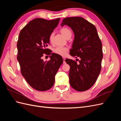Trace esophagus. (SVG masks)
Returning a JSON list of instances; mask_svg holds the SVG:
<instances>
[{
	"mask_svg": "<svg viewBox=\"0 0 121 121\" xmlns=\"http://www.w3.org/2000/svg\"><path fill=\"white\" fill-rule=\"evenodd\" d=\"M63 63L65 64V57H63Z\"/></svg>",
	"mask_w": 121,
	"mask_h": 121,
	"instance_id": "1",
	"label": "esophagus"
}]
</instances>
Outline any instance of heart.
<instances>
[{"label": "heart", "instance_id": "1", "mask_svg": "<svg viewBox=\"0 0 121 121\" xmlns=\"http://www.w3.org/2000/svg\"><path fill=\"white\" fill-rule=\"evenodd\" d=\"M60 32L65 37L68 39L69 37H70L72 35V32L69 29L66 27H63L60 29ZM53 38V34H51L49 37V40L50 42H52ZM68 50V48L66 47H60L58 46L56 47L53 50L55 53L57 54L60 56H64L66 54Z\"/></svg>", "mask_w": 121, "mask_h": 121}]
</instances>
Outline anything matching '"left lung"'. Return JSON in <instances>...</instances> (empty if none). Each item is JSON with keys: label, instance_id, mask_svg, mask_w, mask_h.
I'll return each instance as SVG.
<instances>
[{"label": "left lung", "instance_id": "8db88e82", "mask_svg": "<svg viewBox=\"0 0 121 121\" xmlns=\"http://www.w3.org/2000/svg\"><path fill=\"white\" fill-rule=\"evenodd\" d=\"M65 25L71 27L75 35L69 54L81 58L79 64L69 58L65 60L70 66L69 84L77 91H86L94 85L100 74L102 43L96 27L82 17L65 18L61 26Z\"/></svg>", "mask_w": 121, "mask_h": 121}]
</instances>
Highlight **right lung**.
Masks as SVG:
<instances>
[{
  "label": "right lung",
  "mask_w": 121,
  "mask_h": 121,
  "mask_svg": "<svg viewBox=\"0 0 121 121\" xmlns=\"http://www.w3.org/2000/svg\"><path fill=\"white\" fill-rule=\"evenodd\" d=\"M60 18L46 20L36 18L22 29L17 42V60L21 72L27 82L38 91H46L52 88L60 67L62 57L46 47L49 37L59 23ZM51 55L50 60L44 62L43 54Z\"/></svg>",
  "instance_id": "obj_1"
}]
</instances>
